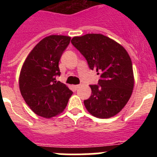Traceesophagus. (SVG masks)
Instances as JSON below:
<instances>
[{"mask_svg":"<svg viewBox=\"0 0 157 157\" xmlns=\"http://www.w3.org/2000/svg\"><path fill=\"white\" fill-rule=\"evenodd\" d=\"M79 86H80L79 85H74L73 86V89H74L75 90H77L79 88Z\"/></svg>","mask_w":157,"mask_h":157,"instance_id":"esophagus-1","label":"esophagus"}]
</instances>
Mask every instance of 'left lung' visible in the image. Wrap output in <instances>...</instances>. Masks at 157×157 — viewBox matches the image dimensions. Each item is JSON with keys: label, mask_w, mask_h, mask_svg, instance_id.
Listing matches in <instances>:
<instances>
[{"label": "left lung", "mask_w": 157, "mask_h": 157, "mask_svg": "<svg viewBox=\"0 0 157 157\" xmlns=\"http://www.w3.org/2000/svg\"><path fill=\"white\" fill-rule=\"evenodd\" d=\"M71 43L85 56L90 68L101 75L99 86H90L92 94L84 101L86 109L100 119L116 116L128 102L134 86L128 52L120 44L101 34L76 36Z\"/></svg>", "instance_id": "1"}]
</instances>
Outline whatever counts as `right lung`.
<instances>
[{"mask_svg":"<svg viewBox=\"0 0 157 157\" xmlns=\"http://www.w3.org/2000/svg\"><path fill=\"white\" fill-rule=\"evenodd\" d=\"M71 37L50 35L37 43L22 66L19 78V90L29 108L46 119L63 112L72 91L56 80L60 75L59 61Z\"/></svg>","mask_w":157,"mask_h":157,"instance_id":"obj_1","label":"right lung"}]
</instances>
